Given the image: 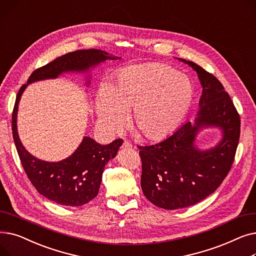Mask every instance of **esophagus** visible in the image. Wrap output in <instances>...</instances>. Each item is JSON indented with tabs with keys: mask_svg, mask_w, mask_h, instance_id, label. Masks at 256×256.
I'll return each instance as SVG.
<instances>
[{
	"mask_svg": "<svg viewBox=\"0 0 256 256\" xmlns=\"http://www.w3.org/2000/svg\"><path fill=\"white\" fill-rule=\"evenodd\" d=\"M124 147H128V148H130V147H132V143H130L128 141H124Z\"/></svg>",
	"mask_w": 256,
	"mask_h": 256,
	"instance_id": "obj_1",
	"label": "esophagus"
}]
</instances>
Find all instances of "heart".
I'll use <instances>...</instances> for the list:
<instances>
[{
    "label": "heart",
    "instance_id": "1",
    "mask_svg": "<svg viewBox=\"0 0 256 256\" xmlns=\"http://www.w3.org/2000/svg\"><path fill=\"white\" fill-rule=\"evenodd\" d=\"M194 98L190 78L172 67L150 63L132 65L116 72L110 87L102 86L96 98L98 122L111 135L126 126L132 112L135 126L148 139L176 130Z\"/></svg>",
    "mask_w": 256,
    "mask_h": 256
}]
</instances>
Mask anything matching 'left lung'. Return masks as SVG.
<instances>
[{"mask_svg": "<svg viewBox=\"0 0 256 256\" xmlns=\"http://www.w3.org/2000/svg\"><path fill=\"white\" fill-rule=\"evenodd\" d=\"M178 60L192 67L202 86L194 122L186 121L156 144L139 146L143 194L165 210L194 206L216 191L232 168L240 139V116L219 80L192 61ZM212 127L222 132L220 142L199 149L198 134Z\"/></svg>", "mask_w": 256, "mask_h": 256, "instance_id": "left-lung-1", "label": "left lung"}]
</instances>
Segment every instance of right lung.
Here are the masks:
<instances>
[{
    "mask_svg": "<svg viewBox=\"0 0 256 256\" xmlns=\"http://www.w3.org/2000/svg\"><path fill=\"white\" fill-rule=\"evenodd\" d=\"M120 57L102 50H80L63 55L33 72L26 84L18 93L12 114V134L22 165L35 189L48 200L66 206H80L96 198L102 182L104 166L117 154L124 141L116 139L102 145L90 137H84L78 148L59 162H48L32 156L22 145L18 132V104L29 84L38 80L57 78L67 72L87 74L93 67ZM90 84L87 76L86 85Z\"/></svg>",
    "mask_w": 256,
    "mask_h": 256,
    "instance_id": "right-lung-1",
    "label": "right lung"
}]
</instances>
